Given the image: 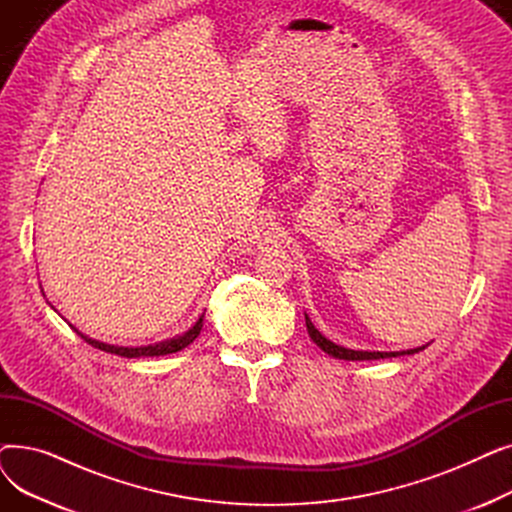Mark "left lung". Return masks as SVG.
Segmentation results:
<instances>
[{"mask_svg":"<svg viewBox=\"0 0 512 512\" xmlns=\"http://www.w3.org/2000/svg\"><path fill=\"white\" fill-rule=\"evenodd\" d=\"M305 324H307V332L311 336V340L321 348V351L328 353L330 357L336 359H344V361H373V359H390V357H400V355H415L423 348H427L429 344H423L419 348H409V351H398V353H380V351H353V348H344L332 340H328L324 334H321L313 324L309 315L305 313Z\"/></svg>","mask_w":512,"mask_h":512,"instance_id":"1","label":"left lung"}]
</instances>
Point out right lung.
Returning a JSON list of instances; mask_svg holds the SVG:
<instances>
[{"mask_svg":"<svg viewBox=\"0 0 512 512\" xmlns=\"http://www.w3.org/2000/svg\"><path fill=\"white\" fill-rule=\"evenodd\" d=\"M53 309V307H51ZM56 311V309H53ZM203 317L205 313H201V317L195 321L193 328H188L184 334L180 336H174L170 340H164V342H155V344H147V346H118V344H107V342H101V340H95V338H89L87 334L78 332L72 324H68L80 338H83L85 342H89L91 346L99 348V351H105V353H112V355H118V357H126V359H139V357H161V355H170V353H178L182 351V348H186L188 344H191L199 334H201V328H203Z\"/></svg>","mask_w":512,"mask_h":512,"instance_id":"add662e5","label":"right lung"}]
</instances>
